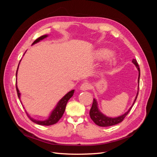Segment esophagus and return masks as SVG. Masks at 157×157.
<instances>
[{"instance_id": "esophagus-1", "label": "esophagus", "mask_w": 157, "mask_h": 157, "mask_svg": "<svg viewBox=\"0 0 157 157\" xmlns=\"http://www.w3.org/2000/svg\"><path fill=\"white\" fill-rule=\"evenodd\" d=\"M91 87V85H90V83L88 82H84L83 83L81 86L80 87V89L82 90V91H86V90H88Z\"/></svg>"}]
</instances>
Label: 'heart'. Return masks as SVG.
<instances>
[{"mask_svg":"<svg viewBox=\"0 0 157 157\" xmlns=\"http://www.w3.org/2000/svg\"><path fill=\"white\" fill-rule=\"evenodd\" d=\"M113 55V52L108 48H101L98 50H97L95 52L94 56L97 59L99 60H104L107 59L109 58H111ZM110 63L111 64H113L115 63V61L113 59H111L110 61Z\"/></svg>","mask_w":157,"mask_h":157,"instance_id":"b5f03b06","label":"heart"}]
</instances>
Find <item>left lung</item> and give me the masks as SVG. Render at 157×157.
<instances>
[{
  "mask_svg": "<svg viewBox=\"0 0 157 157\" xmlns=\"http://www.w3.org/2000/svg\"><path fill=\"white\" fill-rule=\"evenodd\" d=\"M132 63L136 65V67L137 69V70H138V72H139L138 79H137V81H138V90H139L140 69L139 67V65H138V63H137V61L135 59L132 60ZM137 95H138V90H137V95L136 96V98L134 99V103H133L132 105L130 107V109H128V110L124 114H123V115H122L119 117H115V118L107 117L106 115H104V114H103L100 111H99V109L98 108L97 100L94 98L93 103H92V106L91 109H90V118H91V119L94 122L95 124H97L98 126H101V127H107V126H111L117 124H118V123L121 122L123 120H124V118L127 116L128 113L130 111L133 105H134L136 100Z\"/></svg>",
  "mask_w": 157,
  "mask_h": 157,
  "instance_id": "obj_1",
  "label": "left lung"
}]
</instances>
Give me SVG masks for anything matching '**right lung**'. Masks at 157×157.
Returning <instances> with one entry per match:
<instances>
[{
  "mask_svg": "<svg viewBox=\"0 0 157 157\" xmlns=\"http://www.w3.org/2000/svg\"><path fill=\"white\" fill-rule=\"evenodd\" d=\"M48 35H44L43 36H41L40 37L38 38L36 40H35L34 42H33V43L32 44V45L37 43V42H40V40H43L44 39H45V38L48 37ZM20 61H21V60H20ZM20 63H19V64H18L17 69V71H16V77H17V70H18L19 65H20ZM16 90H17V96H18L19 99H20L21 94L20 93V91H19V90H18L17 86V78H16ZM74 92H75V90H71V91H69L68 93L66 94L65 96L60 99V100L58 101V103H57L56 107L53 109V110L52 111L49 117L47 118V119H46L44 121H38V120H36V119H33V118H31L30 116H29V115H28V114L27 113V115L29 116V117L30 118V119L33 122L36 123V124H37L43 125V126H50V125H52V124H56V123L58 122L60 118L62 117L63 113L65 112L66 105H67V101H69V99L73 96Z\"/></svg>",
  "mask_w": 157,
  "mask_h": 157,
  "instance_id": "right-lung-1",
  "label": "right lung"
}]
</instances>
